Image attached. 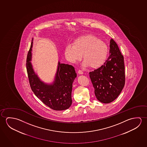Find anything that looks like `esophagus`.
<instances>
[{
	"mask_svg": "<svg viewBox=\"0 0 147 147\" xmlns=\"http://www.w3.org/2000/svg\"><path fill=\"white\" fill-rule=\"evenodd\" d=\"M78 72V74H79V75H83V72L81 70H79Z\"/></svg>",
	"mask_w": 147,
	"mask_h": 147,
	"instance_id": "esophagus-1",
	"label": "esophagus"
}]
</instances>
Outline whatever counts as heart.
<instances>
[{
	"label": "heart",
	"instance_id": "heart-1",
	"mask_svg": "<svg viewBox=\"0 0 147 147\" xmlns=\"http://www.w3.org/2000/svg\"><path fill=\"white\" fill-rule=\"evenodd\" d=\"M108 47L105 42L94 35H83L74 41L73 45H67L65 47L66 58L71 63L75 64L84 59L82 65L90 66L92 68H98L104 64L107 58Z\"/></svg>",
	"mask_w": 147,
	"mask_h": 147
}]
</instances>
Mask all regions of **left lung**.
Wrapping results in <instances>:
<instances>
[{
  "mask_svg": "<svg viewBox=\"0 0 147 147\" xmlns=\"http://www.w3.org/2000/svg\"><path fill=\"white\" fill-rule=\"evenodd\" d=\"M110 56L100 67L89 72L96 98L108 104L114 101L125 83L123 56L113 39L110 41Z\"/></svg>",
  "mask_w": 147,
  "mask_h": 147,
  "instance_id": "obj_1",
  "label": "left lung"
}]
</instances>
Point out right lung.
Instances as JSON below:
<instances>
[{
  "label": "right lung",
  "instance_id": "add662e5",
  "mask_svg": "<svg viewBox=\"0 0 147 147\" xmlns=\"http://www.w3.org/2000/svg\"><path fill=\"white\" fill-rule=\"evenodd\" d=\"M33 38L26 60V69L30 87L36 96L52 109L64 110L72 104V83L77 77L72 65L61 63L59 61L54 80L47 83L40 78L30 62L32 58Z\"/></svg>",
  "mask_w": 147,
  "mask_h": 147
}]
</instances>
